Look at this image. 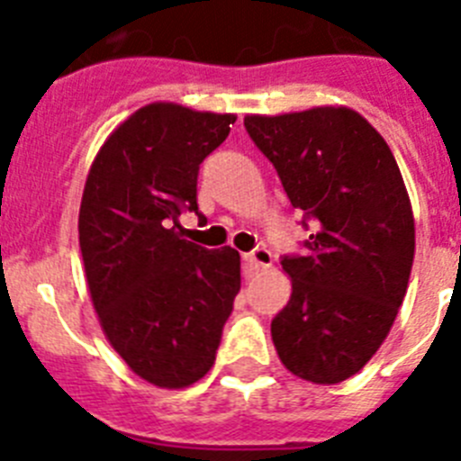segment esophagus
Instances as JSON below:
<instances>
[{
  "instance_id": "34e87169",
  "label": "esophagus",
  "mask_w": 461,
  "mask_h": 461,
  "mask_svg": "<svg viewBox=\"0 0 461 461\" xmlns=\"http://www.w3.org/2000/svg\"><path fill=\"white\" fill-rule=\"evenodd\" d=\"M271 253L267 250V248H258V250H253V253L243 255V262L250 267V269H269L271 267Z\"/></svg>"
}]
</instances>
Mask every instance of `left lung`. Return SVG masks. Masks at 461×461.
I'll return each instance as SVG.
<instances>
[{
  "mask_svg": "<svg viewBox=\"0 0 461 461\" xmlns=\"http://www.w3.org/2000/svg\"><path fill=\"white\" fill-rule=\"evenodd\" d=\"M243 125L292 206L315 220L306 255L280 262L292 294L271 339L287 371L334 385L374 357L406 297L415 220L402 171L385 139L346 106L246 115Z\"/></svg>",
  "mask_w": 461,
  "mask_h": 461,
  "instance_id": "8db88e82",
  "label": "left lung"
}]
</instances>
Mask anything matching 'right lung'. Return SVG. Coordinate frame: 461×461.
I'll return each instance as SVG.
<instances>
[{"label": "right lung", "instance_id": "1", "mask_svg": "<svg viewBox=\"0 0 461 461\" xmlns=\"http://www.w3.org/2000/svg\"><path fill=\"white\" fill-rule=\"evenodd\" d=\"M234 122V113L148 104L111 131L83 190L78 241L99 325L139 378L167 390L213 366L241 290L234 248L197 246L178 222L183 211L199 213V164Z\"/></svg>", "mask_w": 461, "mask_h": 461}]
</instances>
